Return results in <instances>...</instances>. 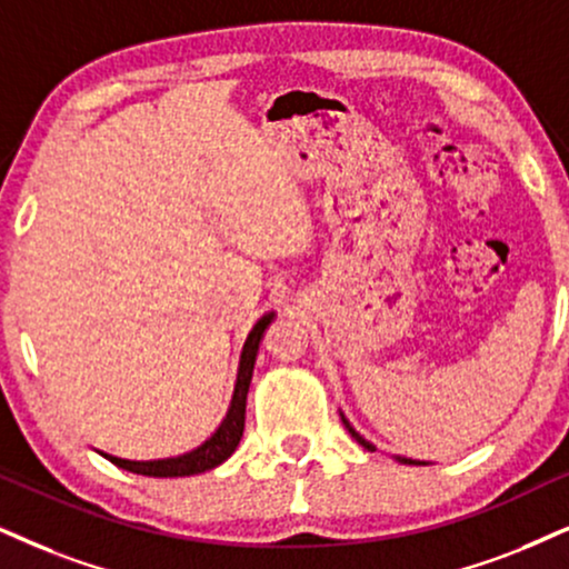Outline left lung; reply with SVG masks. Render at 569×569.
<instances>
[{"mask_svg": "<svg viewBox=\"0 0 569 569\" xmlns=\"http://www.w3.org/2000/svg\"><path fill=\"white\" fill-rule=\"evenodd\" d=\"M341 420H343V426H347V428H349V433H351V436H355V438H357V441L365 446V449H368V451H376V446H372L370 441H365V438H362V436H359V433H357V430L349 426V420H347V417H341ZM397 459H399V462H405V465H422V462H412V459H407V457H397Z\"/></svg>", "mask_w": 569, "mask_h": 569, "instance_id": "1", "label": "left lung"}]
</instances>
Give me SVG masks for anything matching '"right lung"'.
Wrapping results in <instances>:
<instances>
[{
  "label": "right lung",
  "instance_id": "right-lung-1",
  "mask_svg": "<svg viewBox=\"0 0 569 569\" xmlns=\"http://www.w3.org/2000/svg\"><path fill=\"white\" fill-rule=\"evenodd\" d=\"M272 312L264 315V318L251 328V333L243 343L241 351V365H239V378H236V391H233V401L231 409H228L226 420L222 426L214 430L212 438H207L199 449L189 451V455L181 457H170V459H154V462H131V459H120V457H110L112 465L123 467L128 472H136V476H149V478H186V476H199V472L212 470L226 462L228 457L233 455L236 446H239L241 436H243V415H247V393H249V383H251V372H254V359H257V349H260V338L264 333V328L270 326Z\"/></svg>",
  "mask_w": 569,
  "mask_h": 569
}]
</instances>
